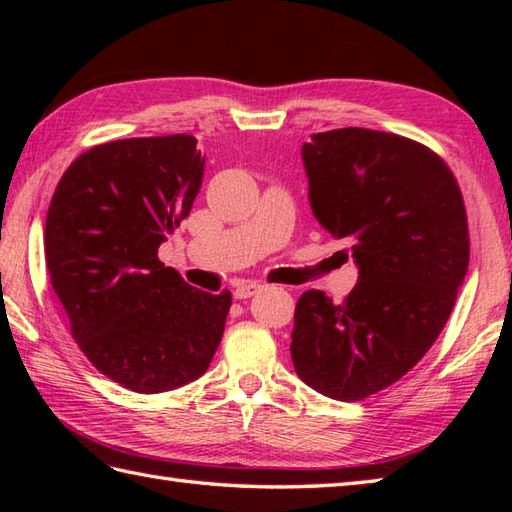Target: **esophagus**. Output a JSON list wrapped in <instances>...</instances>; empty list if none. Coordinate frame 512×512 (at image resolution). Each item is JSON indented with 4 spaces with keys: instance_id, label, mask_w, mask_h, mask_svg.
Instances as JSON below:
<instances>
[{
    "instance_id": "1",
    "label": "esophagus",
    "mask_w": 512,
    "mask_h": 512,
    "mask_svg": "<svg viewBox=\"0 0 512 512\" xmlns=\"http://www.w3.org/2000/svg\"><path fill=\"white\" fill-rule=\"evenodd\" d=\"M259 290H264V286L255 284V281H246V284H239V286L233 290V297H235V299H248V297L257 295Z\"/></svg>"
}]
</instances>
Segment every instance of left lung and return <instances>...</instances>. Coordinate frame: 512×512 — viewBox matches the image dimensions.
I'll return each mask as SVG.
<instances>
[{
	"instance_id": "8db88e82",
	"label": "left lung",
	"mask_w": 512,
	"mask_h": 512,
	"mask_svg": "<svg viewBox=\"0 0 512 512\" xmlns=\"http://www.w3.org/2000/svg\"><path fill=\"white\" fill-rule=\"evenodd\" d=\"M301 160L310 209L350 244L358 281L341 303L303 292L292 365L319 394L361 400L405 376L449 319L469 268L462 193L431 149L376 129L312 134Z\"/></svg>"
}]
</instances>
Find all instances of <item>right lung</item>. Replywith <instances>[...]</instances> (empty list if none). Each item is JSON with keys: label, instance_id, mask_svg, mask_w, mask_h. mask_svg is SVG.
<instances>
[{"label": "right lung", "instance_id": "1", "mask_svg": "<svg viewBox=\"0 0 512 512\" xmlns=\"http://www.w3.org/2000/svg\"><path fill=\"white\" fill-rule=\"evenodd\" d=\"M195 145L176 134L92 147L63 173L46 217L48 273L74 341L138 394L200 378L231 308V292L193 288L158 259L202 187Z\"/></svg>", "mask_w": 512, "mask_h": 512}]
</instances>
